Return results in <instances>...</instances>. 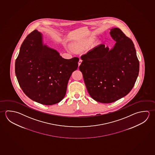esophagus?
Masks as SVG:
<instances>
[{
  "label": "esophagus",
  "mask_w": 155,
  "mask_h": 155,
  "mask_svg": "<svg viewBox=\"0 0 155 155\" xmlns=\"http://www.w3.org/2000/svg\"><path fill=\"white\" fill-rule=\"evenodd\" d=\"M82 62V60L81 59H80V60L79 61V63H78V65L79 66H80V64H81Z\"/></svg>",
  "instance_id": "esophagus-1"
}]
</instances>
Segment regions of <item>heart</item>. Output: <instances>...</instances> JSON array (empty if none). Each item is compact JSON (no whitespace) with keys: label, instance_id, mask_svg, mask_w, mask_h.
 Returning <instances> with one entry per match:
<instances>
[{"label":"heart","instance_id":"1","mask_svg":"<svg viewBox=\"0 0 155 155\" xmlns=\"http://www.w3.org/2000/svg\"><path fill=\"white\" fill-rule=\"evenodd\" d=\"M94 38H89L87 39H84L80 42H78L75 45V46L77 48V49H78L79 50H84L92 44L94 41Z\"/></svg>","mask_w":155,"mask_h":155}]
</instances>
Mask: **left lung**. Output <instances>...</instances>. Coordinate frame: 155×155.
<instances>
[{
    "mask_svg": "<svg viewBox=\"0 0 155 155\" xmlns=\"http://www.w3.org/2000/svg\"><path fill=\"white\" fill-rule=\"evenodd\" d=\"M115 41L109 50L100 45L82 55L79 69L90 96L101 103H111L126 96L133 88L139 62L131 39L118 28L110 30Z\"/></svg>",
    "mask_w": 155,
    "mask_h": 155,
    "instance_id": "obj_1",
    "label": "left lung"
}]
</instances>
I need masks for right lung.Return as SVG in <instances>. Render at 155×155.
<instances>
[{"mask_svg": "<svg viewBox=\"0 0 155 155\" xmlns=\"http://www.w3.org/2000/svg\"><path fill=\"white\" fill-rule=\"evenodd\" d=\"M79 61L78 58L64 59L56 50L43 45L42 35L35 30L21 44L15 62L16 77L30 99L43 105H54L64 97Z\"/></svg>", "mask_w": 155, "mask_h": 155, "instance_id": "right-lung-1", "label": "right lung"}]
</instances>
